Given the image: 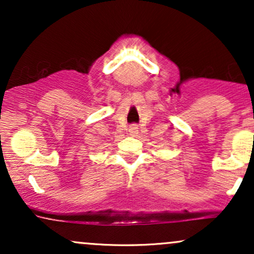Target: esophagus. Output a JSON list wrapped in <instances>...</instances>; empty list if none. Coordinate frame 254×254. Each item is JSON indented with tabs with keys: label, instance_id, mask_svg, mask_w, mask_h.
<instances>
[{
	"label": "esophagus",
	"instance_id": "obj_1",
	"mask_svg": "<svg viewBox=\"0 0 254 254\" xmlns=\"http://www.w3.org/2000/svg\"><path fill=\"white\" fill-rule=\"evenodd\" d=\"M129 132L131 133V135H136V133L138 132V127H137L136 125H133V127H130Z\"/></svg>",
	"mask_w": 254,
	"mask_h": 254
}]
</instances>
